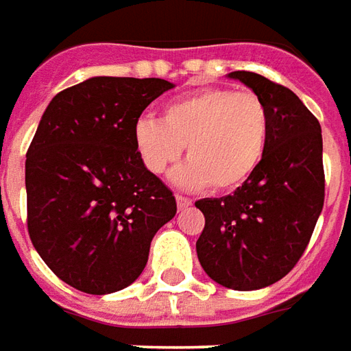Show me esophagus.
I'll return each instance as SVG.
<instances>
[{"mask_svg": "<svg viewBox=\"0 0 351 351\" xmlns=\"http://www.w3.org/2000/svg\"><path fill=\"white\" fill-rule=\"evenodd\" d=\"M176 202H178V208H180V210H185L189 206H193V200H191V198L181 195H176Z\"/></svg>", "mask_w": 351, "mask_h": 351, "instance_id": "obj_1", "label": "esophagus"}]
</instances>
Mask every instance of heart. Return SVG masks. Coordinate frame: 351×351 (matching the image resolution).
Segmentation results:
<instances>
[{
	"label": "heart",
	"mask_w": 351,
	"mask_h": 351,
	"mask_svg": "<svg viewBox=\"0 0 351 351\" xmlns=\"http://www.w3.org/2000/svg\"><path fill=\"white\" fill-rule=\"evenodd\" d=\"M270 115L257 94L211 86L166 104L162 119L141 117L134 126V147L151 173H166L187 145V164L173 171L178 187L242 185L265 158Z\"/></svg>",
	"instance_id": "heart-1"
}]
</instances>
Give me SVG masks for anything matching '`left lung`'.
Returning a JSON list of instances; mask_svg holds the SVG:
<instances>
[{"mask_svg":"<svg viewBox=\"0 0 351 351\" xmlns=\"http://www.w3.org/2000/svg\"><path fill=\"white\" fill-rule=\"evenodd\" d=\"M265 101L270 138L257 170L232 195L195 204L206 217L196 255L213 282L236 291L272 285L306 250L323 210L322 126L299 96L251 71H232Z\"/></svg>","mask_w":351,"mask_h":351,"instance_id":"1","label":"left lung"}]
</instances>
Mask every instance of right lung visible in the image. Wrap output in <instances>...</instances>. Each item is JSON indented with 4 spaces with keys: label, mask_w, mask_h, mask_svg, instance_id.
<instances>
[{
    "label": "right lung",
    "mask_w": 351,
    "mask_h": 351,
    "mask_svg": "<svg viewBox=\"0 0 351 351\" xmlns=\"http://www.w3.org/2000/svg\"><path fill=\"white\" fill-rule=\"evenodd\" d=\"M173 86L90 77L45 109L26 155L28 232L47 267L75 289L108 295L136 282L153 236L178 211L134 147L141 111Z\"/></svg>",
    "instance_id": "obj_1"
}]
</instances>
